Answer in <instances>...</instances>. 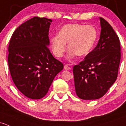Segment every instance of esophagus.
I'll return each mask as SVG.
<instances>
[{
    "label": "esophagus",
    "mask_w": 126,
    "mask_h": 126,
    "mask_svg": "<svg viewBox=\"0 0 126 126\" xmlns=\"http://www.w3.org/2000/svg\"><path fill=\"white\" fill-rule=\"evenodd\" d=\"M64 69L65 70H70L71 68L69 66L67 65V64H65V65L64 66Z\"/></svg>",
    "instance_id": "obj_1"
}]
</instances>
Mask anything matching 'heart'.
Returning a JSON list of instances; mask_svg holds the SVG:
<instances>
[{"mask_svg": "<svg viewBox=\"0 0 126 126\" xmlns=\"http://www.w3.org/2000/svg\"><path fill=\"white\" fill-rule=\"evenodd\" d=\"M98 37V32L91 25L68 24L63 26L58 32L57 37L51 39L53 53L57 57H62L67 48L69 59L76 55L84 57L91 51Z\"/></svg>", "mask_w": 126, "mask_h": 126, "instance_id": "heart-1", "label": "heart"}]
</instances>
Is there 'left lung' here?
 Masks as SVG:
<instances>
[{"mask_svg":"<svg viewBox=\"0 0 126 126\" xmlns=\"http://www.w3.org/2000/svg\"><path fill=\"white\" fill-rule=\"evenodd\" d=\"M101 34L96 47L73 67L75 92L79 98H100L115 83L121 59L118 37L113 28L100 17Z\"/></svg>","mask_w":126,"mask_h":126,"instance_id":"1","label":"left lung"}]
</instances>
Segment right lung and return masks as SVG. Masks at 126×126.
<instances>
[{"label":"right lung","mask_w":126,"mask_h":126,"mask_svg":"<svg viewBox=\"0 0 126 126\" xmlns=\"http://www.w3.org/2000/svg\"><path fill=\"white\" fill-rule=\"evenodd\" d=\"M52 20L39 17L28 20L15 30L8 47L9 69L18 91L32 100L44 97L63 64L53 57L49 30Z\"/></svg>","instance_id":"1"}]
</instances>
